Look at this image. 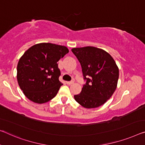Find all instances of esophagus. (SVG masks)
I'll return each instance as SVG.
<instances>
[{
	"label": "esophagus",
	"mask_w": 145,
	"mask_h": 145,
	"mask_svg": "<svg viewBox=\"0 0 145 145\" xmlns=\"http://www.w3.org/2000/svg\"><path fill=\"white\" fill-rule=\"evenodd\" d=\"M74 81H71V82H67L66 83L67 85H72V84H74Z\"/></svg>",
	"instance_id": "34e87169"
}]
</instances>
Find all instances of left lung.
<instances>
[{"label": "left lung", "mask_w": 145, "mask_h": 145, "mask_svg": "<svg viewBox=\"0 0 145 145\" xmlns=\"http://www.w3.org/2000/svg\"><path fill=\"white\" fill-rule=\"evenodd\" d=\"M73 52L81 64L86 83L81 93L74 95L78 103L86 108L101 106L115 92L119 79V68L106 51L94 46L73 48Z\"/></svg>", "instance_id": "obj_1"}]
</instances>
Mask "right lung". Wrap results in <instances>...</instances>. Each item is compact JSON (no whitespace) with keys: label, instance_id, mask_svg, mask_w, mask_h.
Returning a JSON list of instances; mask_svg holds the SVG:
<instances>
[{"label":"right lung","instance_id":"add662e5","mask_svg":"<svg viewBox=\"0 0 145 145\" xmlns=\"http://www.w3.org/2000/svg\"><path fill=\"white\" fill-rule=\"evenodd\" d=\"M69 52L65 46L50 43L34 44L24 53L17 67L21 89L30 101L43 104L57 95L63 84L57 61Z\"/></svg>","mask_w":145,"mask_h":145}]
</instances>
